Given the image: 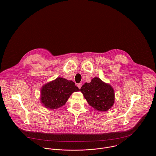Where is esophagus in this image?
I'll return each mask as SVG.
<instances>
[{"instance_id":"esophagus-1","label":"esophagus","mask_w":156,"mask_h":156,"mask_svg":"<svg viewBox=\"0 0 156 156\" xmlns=\"http://www.w3.org/2000/svg\"><path fill=\"white\" fill-rule=\"evenodd\" d=\"M82 85H83V84H82V83H79V84H77V86H78L80 89H81V87Z\"/></svg>"}]
</instances>
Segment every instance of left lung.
Here are the masks:
<instances>
[{
    "mask_svg": "<svg viewBox=\"0 0 156 156\" xmlns=\"http://www.w3.org/2000/svg\"><path fill=\"white\" fill-rule=\"evenodd\" d=\"M88 104L95 110L105 112L115 102V93L110 84L94 77L90 83H85L80 90Z\"/></svg>",
    "mask_w": 156,
    "mask_h": 156,
    "instance_id": "obj_1",
    "label": "left lung"
}]
</instances>
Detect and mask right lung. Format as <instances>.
<instances>
[{
	"label": "right lung",
	"instance_id": "obj_1",
	"mask_svg": "<svg viewBox=\"0 0 156 156\" xmlns=\"http://www.w3.org/2000/svg\"><path fill=\"white\" fill-rule=\"evenodd\" d=\"M79 91L72 80L58 77L42 86L41 102L44 107L56 109L65 105L73 93Z\"/></svg>",
	"mask_w": 156,
	"mask_h": 156
}]
</instances>
